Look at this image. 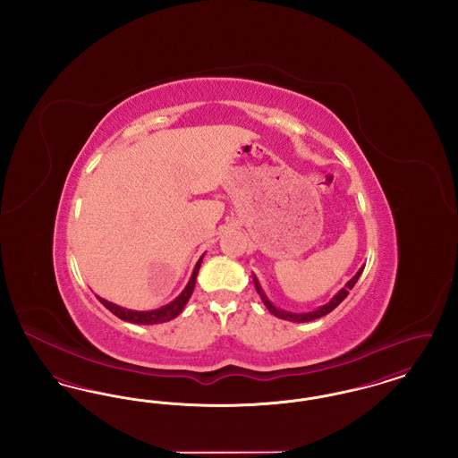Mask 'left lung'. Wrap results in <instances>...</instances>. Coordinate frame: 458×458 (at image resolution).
<instances>
[{
    "label": "left lung",
    "instance_id": "left-lung-1",
    "mask_svg": "<svg viewBox=\"0 0 458 458\" xmlns=\"http://www.w3.org/2000/svg\"><path fill=\"white\" fill-rule=\"evenodd\" d=\"M364 266L366 264H362L360 266V269L353 275V278L345 284V286L327 302V304L321 305V307H318V309H314V310H310V312H290V310H284V309H280V307H276V305L273 304L269 299H267V295L264 293V290H262L261 284H259V280H258V276L252 273V280H254V286H256V290H258V293L261 295L262 302L266 305V309L273 314V316H276V318H280V319H284V321H292V323H309V321H314V319H319V318H323V316H327L329 314L336 305L340 304L347 295H349V290L353 288V284H357V280H359V276L362 275V271H364Z\"/></svg>",
    "mask_w": 458,
    "mask_h": 458
}]
</instances>
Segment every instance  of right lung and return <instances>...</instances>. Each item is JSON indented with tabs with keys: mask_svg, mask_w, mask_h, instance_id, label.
Returning a JSON list of instances; mask_svg holds the SVG:
<instances>
[{
	"mask_svg": "<svg viewBox=\"0 0 458 458\" xmlns=\"http://www.w3.org/2000/svg\"><path fill=\"white\" fill-rule=\"evenodd\" d=\"M204 254L199 258L196 266H194V271H192V276L189 280V284H185V288L182 290V293L172 301L170 304L163 305L159 309H153V310H131V309H125V307H120V305L113 304L108 302L101 297H98V301L101 304L105 305L108 310H111L116 318L127 321V323H133V325H159V323H166V321H172L174 319L182 310L183 307L189 302L192 292H194V286H196L197 273H199V267H200V262H202Z\"/></svg>",
	"mask_w": 458,
	"mask_h": 458,
	"instance_id": "right-lung-1",
	"label": "right lung"
}]
</instances>
